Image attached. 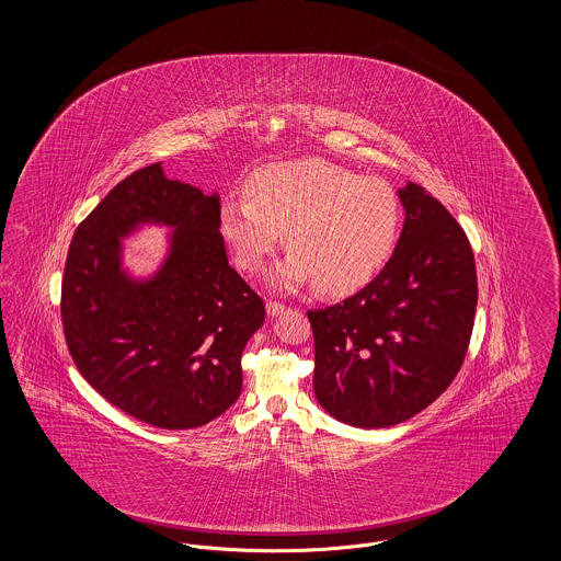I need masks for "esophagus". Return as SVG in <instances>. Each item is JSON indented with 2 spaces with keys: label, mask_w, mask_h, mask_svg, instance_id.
I'll return each instance as SVG.
<instances>
[{
  "label": "esophagus",
  "mask_w": 561,
  "mask_h": 561,
  "mask_svg": "<svg viewBox=\"0 0 561 561\" xmlns=\"http://www.w3.org/2000/svg\"><path fill=\"white\" fill-rule=\"evenodd\" d=\"M286 311V305H282V302H275V300H268L267 302V313L271 318H277V316H282Z\"/></svg>",
  "instance_id": "1"
}]
</instances>
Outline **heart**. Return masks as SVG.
<instances>
[{"label":"heart","instance_id":"obj_1","mask_svg":"<svg viewBox=\"0 0 561 561\" xmlns=\"http://www.w3.org/2000/svg\"><path fill=\"white\" fill-rule=\"evenodd\" d=\"M400 199L385 181L359 179L325 160L271 163L252 174L248 197H227L220 233L243 271H259L288 233L293 252L271 286L294 293H353L387 263L400 231Z\"/></svg>","mask_w":561,"mask_h":561}]
</instances>
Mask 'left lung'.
Instances as JSON below:
<instances>
[{
  "instance_id": "left-lung-1",
  "label": "left lung",
  "mask_w": 561,
  "mask_h": 561,
  "mask_svg": "<svg viewBox=\"0 0 561 561\" xmlns=\"http://www.w3.org/2000/svg\"><path fill=\"white\" fill-rule=\"evenodd\" d=\"M403 229L393 256L359 293L309 311L313 391L353 427H391L437 400L460 370L478 307L465 231L425 188L398 191Z\"/></svg>"
}]
</instances>
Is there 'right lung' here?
Returning a JSON list of instances; mask_svg holds the SVG:
<instances>
[{
    "mask_svg": "<svg viewBox=\"0 0 561 561\" xmlns=\"http://www.w3.org/2000/svg\"><path fill=\"white\" fill-rule=\"evenodd\" d=\"M168 226L169 252L149 278L123 267V240ZM60 316L81 376L115 408L160 428H195L241 393V353L265 302L227 261L220 197L170 181L160 163L133 172L69 245Z\"/></svg>",
    "mask_w": 561,
    "mask_h": 561,
    "instance_id": "add662e5",
    "label": "right lung"
}]
</instances>
